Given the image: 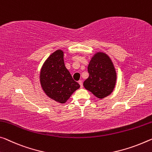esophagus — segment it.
Listing matches in <instances>:
<instances>
[{
	"label": "esophagus",
	"mask_w": 152,
	"mask_h": 152,
	"mask_svg": "<svg viewBox=\"0 0 152 152\" xmlns=\"http://www.w3.org/2000/svg\"><path fill=\"white\" fill-rule=\"evenodd\" d=\"M79 85H80V87L81 88H83V82H82V81L79 80Z\"/></svg>",
	"instance_id": "esophagus-1"
}]
</instances>
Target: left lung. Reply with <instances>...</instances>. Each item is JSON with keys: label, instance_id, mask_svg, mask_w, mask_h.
I'll return each instance as SVG.
<instances>
[{"label": "left lung", "instance_id": "1", "mask_svg": "<svg viewBox=\"0 0 152 152\" xmlns=\"http://www.w3.org/2000/svg\"><path fill=\"white\" fill-rule=\"evenodd\" d=\"M88 71L89 77L83 82L86 90L101 99L111 94L116 83L117 74L108 55L96 53L89 63Z\"/></svg>", "mask_w": 152, "mask_h": 152}]
</instances>
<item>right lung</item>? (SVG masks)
I'll use <instances>...</instances> for the list:
<instances>
[{"mask_svg":"<svg viewBox=\"0 0 152 152\" xmlns=\"http://www.w3.org/2000/svg\"><path fill=\"white\" fill-rule=\"evenodd\" d=\"M42 89L50 99L60 103L66 102L80 86L75 81L64 62V52L58 50L45 60L40 73Z\"/></svg>","mask_w":152,"mask_h":152,"instance_id":"obj_1","label":"right lung"}]
</instances>
